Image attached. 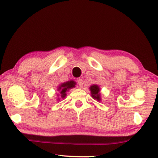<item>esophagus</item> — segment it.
Segmentation results:
<instances>
[{"mask_svg": "<svg viewBox=\"0 0 158 158\" xmlns=\"http://www.w3.org/2000/svg\"><path fill=\"white\" fill-rule=\"evenodd\" d=\"M77 83H78V84L79 85L80 87H82L83 86V84H84V81H83V79H77Z\"/></svg>", "mask_w": 158, "mask_h": 158, "instance_id": "esophagus-1", "label": "esophagus"}]
</instances>
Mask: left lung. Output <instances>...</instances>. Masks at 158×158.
Returning a JSON list of instances; mask_svg holds the SVG:
<instances>
[{
  "instance_id": "left-lung-1",
  "label": "left lung",
  "mask_w": 158,
  "mask_h": 158,
  "mask_svg": "<svg viewBox=\"0 0 158 158\" xmlns=\"http://www.w3.org/2000/svg\"><path fill=\"white\" fill-rule=\"evenodd\" d=\"M90 90V94L92 98L98 102L101 101V94H100V88L97 84H93L89 87Z\"/></svg>"
}]
</instances>
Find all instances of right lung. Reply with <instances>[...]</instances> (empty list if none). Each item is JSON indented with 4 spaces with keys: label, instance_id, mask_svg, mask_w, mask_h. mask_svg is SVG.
<instances>
[{
    "label": "right lung",
    "instance_id": "right-lung-1",
    "mask_svg": "<svg viewBox=\"0 0 158 158\" xmlns=\"http://www.w3.org/2000/svg\"><path fill=\"white\" fill-rule=\"evenodd\" d=\"M76 85V82L73 81V80H70V81H68L66 82L62 83L58 85V86L57 87V90L60 92V94H58V101L60 100V99L58 98L59 95H60V98H65L67 95V92L69 91V89H73V88L75 87Z\"/></svg>",
    "mask_w": 158,
    "mask_h": 158
}]
</instances>
